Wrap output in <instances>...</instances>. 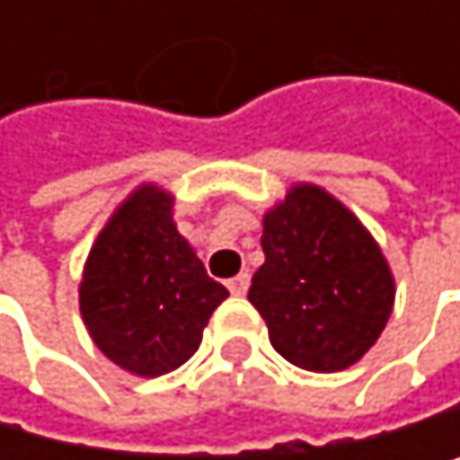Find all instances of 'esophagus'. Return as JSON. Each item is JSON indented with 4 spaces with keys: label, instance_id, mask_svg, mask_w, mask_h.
Listing matches in <instances>:
<instances>
[{
    "label": "esophagus",
    "instance_id": "34e87169",
    "mask_svg": "<svg viewBox=\"0 0 460 460\" xmlns=\"http://www.w3.org/2000/svg\"><path fill=\"white\" fill-rule=\"evenodd\" d=\"M248 284H251V276L248 273H240L234 279H228V292H232V295H245L248 292Z\"/></svg>",
    "mask_w": 460,
    "mask_h": 460
}]
</instances>
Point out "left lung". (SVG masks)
Wrapping results in <instances>:
<instances>
[{
  "instance_id": "8db88e82",
  "label": "left lung",
  "mask_w": 460,
  "mask_h": 460,
  "mask_svg": "<svg viewBox=\"0 0 460 460\" xmlns=\"http://www.w3.org/2000/svg\"><path fill=\"white\" fill-rule=\"evenodd\" d=\"M261 251L248 300L289 364L340 373L378 342L394 306V276L340 199L309 181L292 184L261 217Z\"/></svg>"
}]
</instances>
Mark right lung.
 I'll use <instances>...</instances> for the list:
<instances>
[{
	"mask_svg": "<svg viewBox=\"0 0 460 460\" xmlns=\"http://www.w3.org/2000/svg\"><path fill=\"white\" fill-rule=\"evenodd\" d=\"M228 289L179 234L173 196L140 184L99 232L79 281V312L96 348L120 369L156 378L199 350Z\"/></svg>",
	"mask_w": 460,
	"mask_h": 460,
	"instance_id": "add662e5",
	"label": "right lung"
}]
</instances>
